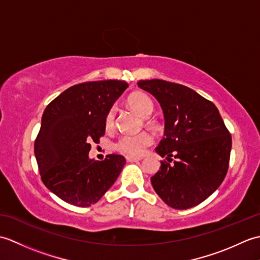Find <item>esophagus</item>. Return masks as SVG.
Returning a JSON list of instances; mask_svg holds the SVG:
<instances>
[{"mask_svg": "<svg viewBox=\"0 0 260 260\" xmlns=\"http://www.w3.org/2000/svg\"><path fill=\"white\" fill-rule=\"evenodd\" d=\"M141 159H142V157H135V156H131V155L126 156L127 162H136V161H141Z\"/></svg>", "mask_w": 260, "mask_h": 260, "instance_id": "34e87169", "label": "esophagus"}]
</instances>
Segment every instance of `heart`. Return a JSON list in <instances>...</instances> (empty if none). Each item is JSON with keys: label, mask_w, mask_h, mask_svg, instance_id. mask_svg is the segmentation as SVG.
<instances>
[{"label": "heart", "mask_w": 260, "mask_h": 260, "mask_svg": "<svg viewBox=\"0 0 260 260\" xmlns=\"http://www.w3.org/2000/svg\"><path fill=\"white\" fill-rule=\"evenodd\" d=\"M129 107L133 108L137 114H140L143 118H147L154 109V104L151 97L144 92H134L128 97ZM115 107H110L105 115L104 124L105 128L110 131L115 124ZM154 142V137L148 132H141L137 134H125L121 135L116 142V150L128 154L131 156H141L146 151L148 146H151Z\"/></svg>", "instance_id": "b5f03b06"}]
</instances>
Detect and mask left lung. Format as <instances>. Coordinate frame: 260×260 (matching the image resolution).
Instances as JSON below:
<instances>
[{"label": "left lung", "instance_id": "8db88e82", "mask_svg": "<svg viewBox=\"0 0 260 260\" xmlns=\"http://www.w3.org/2000/svg\"><path fill=\"white\" fill-rule=\"evenodd\" d=\"M157 99L165 119L156 147L163 159L151 178L153 189L173 209H189L218 189L228 172L231 134L218 108L191 88L152 79L137 82Z\"/></svg>", "mask_w": 260, "mask_h": 260}]
</instances>
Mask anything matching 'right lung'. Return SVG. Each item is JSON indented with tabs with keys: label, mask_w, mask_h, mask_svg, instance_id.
Returning <instances> with one entry per match:
<instances>
[{
	"label": "right lung",
	"mask_w": 260,
	"mask_h": 260,
	"mask_svg": "<svg viewBox=\"0 0 260 260\" xmlns=\"http://www.w3.org/2000/svg\"><path fill=\"white\" fill-rule=\"evenodd\" d=\"M127 87L120 80L82 82L60 93L43 112L35 155L43 184L61 200L89 207L118 178L124 156L109 154L95 161L88 153L90 143L105 135V115Z\"/></svg>",
	"instance_id": "right-lung-1"
}]
</instances>
